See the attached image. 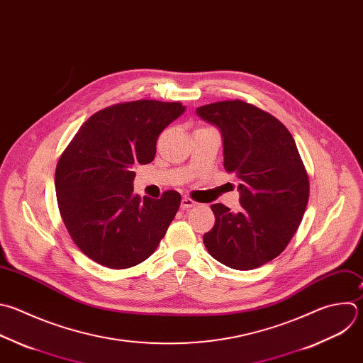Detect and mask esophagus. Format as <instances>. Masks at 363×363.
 Here are the masks:
<instances>
[{
	"instance_id": "obj_1",
	"label": "esophagus",
	"mask_w": 363,
	"mask_h": 363,
	"mask_svg": "<svg viewBox=\"0 0 363 363\" xmlns=\"http://www.w3.org/2000/svg\"><path fill=\"white\" fill-rule=\"evenodd\" d=\"M196 205V202L195 201H192L191 198H182V201H181V208L182 209H189V208H192V206H195Z\"/></svg>"
}]
</instances>
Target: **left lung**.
<instances>
[{"instance_id":"obj_1","label":"left lung","mask_w":363,"mask_h":363,"mask_svg":"<svg viewBox=\"0 0 363 363\" xmlns=\"http://www.w3.org/2000/svg\"><path fill=\"white\" fill-rule=\"evenodd\" d=\"M196 113L219 128L223 167L238 179L240 209L211 205L213 228L203 235L209 255L238 269H255L289 244L305 213L309 178L286 127L240 99L199 106Z\"/></svg>"}]
</instances>
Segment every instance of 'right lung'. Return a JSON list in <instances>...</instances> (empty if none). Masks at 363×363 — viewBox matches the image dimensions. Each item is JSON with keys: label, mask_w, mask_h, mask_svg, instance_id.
Here are the masks:
<instances>
[{"label": "right lung", "mask_w": 363, "mask_h": 363, "mask_svg": "<svg viewBox=\"0 0 363 363\" xmlns=\"http://www.w3.org/2000/svg\"><path fill=\"white\" fill-rule=\"evenodd\" d=\"M181 102H119L89 116L61 154L55 189L75 245L94 262L125 269L150 258L181 205L177 191L160 199L134 195L133 167L155 158L160 134Z\"/></svg>", "instance_id": "obj_1"}]
</instances>
